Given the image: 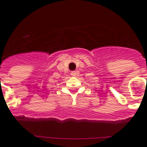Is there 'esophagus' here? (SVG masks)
<instances>
[{"instance_id":"34e87169","label":"esophagus","mask_w":147,"mask_h":147,"mask_svg":"<svg viewBox=\"0 0 147 147\" xmlns=\"http://www.w3.org/2000/svg\"><path fill=\"white\" fill-rule=\"evenodd\" d=\"M70 74H71V75H72V76L75 77V76H76L77 75H78V71H72Z\"/></svg>"}]
</instances>
